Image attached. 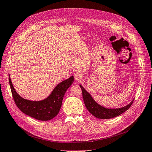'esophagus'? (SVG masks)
I'll return each instance as SVG.
<instances>
[{
  "label": "esophagus",
  "instance_id": "1",
  "mask_svg": "<svg viewBox=\"0 0 152 152\" xmlns=\"http://www.w3.org/2000/svg\"><path fill=\"white\" fill-rule=\"evenodd\" d=\"M74 78H75V80L77 81H80L82 78V75L80 72H77L75 73L74 75Z\"/></svg>",
  "mask_w": 152,
  "mask_h": 152
}]
</instances>
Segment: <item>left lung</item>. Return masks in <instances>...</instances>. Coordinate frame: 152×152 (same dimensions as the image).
Here are the masks:
<instances>
[{"instance_id": "1", "label": "left lung", "mask_w": 152, "mask_h": 152, "mask_svg": "<svg viewBox=\"0 0 152 152\" xmlns=\"http://www.w3.org/2000/svg\"><path fill=\"white\" fill-rule=\"evenodd\" d=\"M80 87L82 89V96L86 108L93 115L98 118L109 119L120 115L129 108L134 102V99H132L129 104L120 108H104L96 103L91 94L81 85H80Z\"/></svg>"}]
</instances>
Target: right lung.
I'll return each instance as SVG.
<instances>
[{
  "label": "right lung",
  "mask_w": 152,
  "mask_h": 152,
  "mask_svg": "<svg viewBox=\"0 0 152 152\" xmlns=\"http://www.w3.org/2000/svg\"><path fill=\"white\" fill-rule=\"evenodd\" d=\"M73 76L62 81L52 91L47 98L43 100L30 101L23 98L17 93L9 75V81L14 101L21 111L27 115L39 121H49L56 117L60 110L63 96L73 82Z\"/></svg>",
  "instance_id": "add662e5"
}]
</instances>
